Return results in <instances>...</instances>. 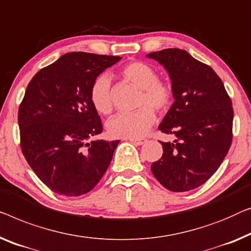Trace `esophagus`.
Segmentation results:
<instances>
[{"label": "esophagus", "instance_id": "obj_1", "mask_svg": "<svg viewBox=\"0 0 251 251\" xmlns=\"http://www.w3.org/2000/svg\"><path fill=\"white\" fill-rule=\"evenodd\" d=\"M131 141L132 144L137 145V146H140V145H144L145 143H147V139H145V138H138V139H129Z\"/></svg>", "mask_w": 251, "mask_h": 251}]
</instances>
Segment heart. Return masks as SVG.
I'll list each match as a JSON object with an SVG mask.
<instances>
[{"mask_svg": "<svg viewBox=\"0 0 251 251\" xmlns=\"http://www.w3.org/2000/svg\"><path fill=\"white\" fill-rule=\"evenodd\" d=\"M122 75L141 89L139 110L130 114H118L107 122V132L115 138L138 139L145 136L155 122V113L170 107L173 90L170 83L157 79V72L150 64L131 62L122 69ZM89 100L100 114L108 115L113 110L111 95V77L101 74L95 78L89 89ZM153 108L151 109V107Z\"/></svg>", "mask_w": 251, "mask_h": 251, "instance_id": "obj_1", "label": "heart"}]
</instances>
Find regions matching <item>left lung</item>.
<instances>
[{"mask_svg": "<svg viewBox=\"0 0 251 251\" xmlns=\"http://www.w3.org/2000/svg\"><path fill=\"white\" fill-rule=\"evenodd\" d=\"M146 56L169 74L174 101L158 129L176 137L172 143L159 141L163 155L151 172L171 191L192 190L216 172L230 150L231 99L216 72L187 50L166 49Z\"/></svg>", "mask_w": 251, "mask_h": 251, "instance_id": "1", "label": "left lung"}]
</instances>
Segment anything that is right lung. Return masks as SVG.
<instances>
[{
  "mask_svg": "<svg viewBox=\"0 0 251 251\" xmlns=\"http://www.w3.org/2000/svg\"><path fill=\"white\" fill-rule=\"evenodd\" d=\"M120 56L67 53L34 75L18 112L21 151L50 190L67 197L89 192L106 172L119 140L103 131L89 89Z\"/></svg>",
  "mask_w": 251,
  "mask_h": 251,
  "instance_id": "add662e5",
  "label": "right lung"
}]
</instances>
